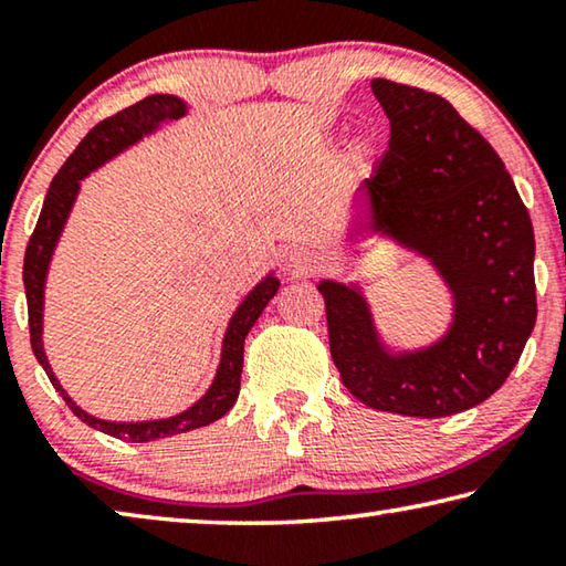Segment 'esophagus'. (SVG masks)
Here are the masks:
<instances>
[{
  "label": "esophagus",
  "instance_id": "1",
  "mask_svg": "<svg viewBox=\"0 0 566 566\" xmlns=\"http://www.w3.org/2000/svg\"><path fill=\"white\" fill-rule=\"evenodd\" d=\"M290 264H292V270L296 274H312V272L319 270L317 256H314L310 249H296V252H292Z\"/></svg>",
  "mask_w": 566,
  "mask_h": 566
}]
</instances>
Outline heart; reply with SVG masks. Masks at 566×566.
Returning a JSON list of instances; mask_svg holds the SVG:
<instances>
[{"label":"heart","mask_w":566,"mask_h":566,"mask_svg":"<svg viewBox=\"0 0 566 566\" xmlns=\"http://www.w3.org/2000/svg\"><path fill=\"white\" fill-rule=\"evenodd\" d=\"M369 149H371V147H369V142H367V139H361V142H359V147H357V155H359V157L369 155Z\"/></svg>","instance_id":"b5f03b06"}]
</instances>
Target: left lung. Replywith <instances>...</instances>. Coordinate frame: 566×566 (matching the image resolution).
<instances>
[{"label": "left lung", "instance_id": "left-lung-1", "mask_svg": "<svg viewBox=\"0 0 566 566\" xmlns=\"http://www.w3.org/2000/svg\"><path fill=\"white\" fill-rule=\"evenodd\" d=\"M389 149L361 181L367 224L434 266L452 324L421 349H389L359 284L322 280L344 387L371 409L434 419L500 389L536 322L534 229L504 161L439 94L371 80Z\"/></svg>", "mask_w": 566, "mask_h": 566}]
</instances>
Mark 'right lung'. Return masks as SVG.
Returning <instances> with one entry per match:
<instances>
[{
    "label": "right lung",
    "mask_w": 566,
    "mask_h": 566,
    "mask_svg": "<svg viewBox=\"0 0 566 566\" xmlns=\"http://www.w3.org/2000/svg\"><path fill=\"white\" fill-rule=\"evenodd\" d=\"M187 114V102L175 97V94H151L132 107L112 114L104 122H99L87 137L80 142L70 159L64 161L62 169L56 171L52 179L50 191L44 197L42 214L36 219V227L30 237L24 254V292H27V310H30V339L36 361L42 364L46 377H50L52 387L60 391L62 399L70 405V409L80 417L84 424H90L99 432L117 437L122 442H155V439L175 437L191 432V429L207 427L212 421L222 419L229 409L234 407L239 397V379H242V364H244V337L254 322L260 319L264 306L270 304L272 296L280 290V280L274 274H266L264 280L249 292L237 312L229 319V327L224 332L222 342V359H219L217 375L212 387L205 391V397L195 401L189 409L179 411L175 417L167 419H149V421H107L99 417H92L84 411L76 401L66 395L60 379L46 361L44 342H42V319H44V284L46 272H50L52 254L60 242L62 229L70 219L72 207L80 195L82 179L90 171L99 169L104 161H109L119 155V151L137 145L142 137L157 132L161 124L175 122Z\"/></svg>",
    "instance_id": "obj_1"
}]
</instances>
